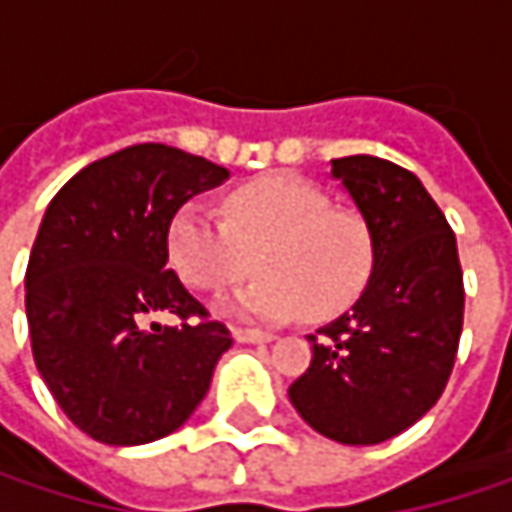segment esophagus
Here are the masks:
<instances>
[{
  "label": "esophagus",
  "mask_w": 512,
  "mask_h": 512,
  "mask_svg": "<svg viewBox=\"0 0 512 512\" xmlns=\"http://www.w3.org/2000/svg\"><path fill=\"white\" fill-rule=\"evenodd\" d=\"M234 341L237 344H269V341H275V335L257 332V329H234Z\"/></svg>",
  "instance_id": "esophagus-1"
}]
</instances>
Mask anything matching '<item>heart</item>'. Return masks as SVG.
Masks as SVG:
<instances>
[{
	"label": "heart",
	"instance_id": "1",
	"mask_svg": "<svg viewBox=\"0 0 512 512\" xmlns=\"http://www.w3.org/2000/svg\"><path fill=\"white\" fill-rule=\"evenodd\" d=\"M216 219L186 201L168 222L165 249L174 272L201 293H219L257 275L225 308L252 320L281 323L302 311L332 320L347 311L373 272L367 222L290 174H266L225 195Z\"/></svg>",
	"mask_w": 512,
	"mask_h": 512
}]
</instances>
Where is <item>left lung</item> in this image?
<instances>
[{
    "label": "left lung",
    "mask_w": 512,
    "mask_h": 512,
    "mask_svg": "<svg viewBox=\"0 0 512 512\" xmlns=\"http://www.w3.org/2000/svg\"><path fill=\"white\" fill-rule=\"evenodd\" d=\"M373 234L356 305L308 335L311 367L290 385L308 427L341 445H379L442 397L462 332L457 237L424 183L379 156L332 159Z\"/></svg>",
    "instance_id": "8db88e82"
}]
</instances>
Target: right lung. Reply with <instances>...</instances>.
Segmentation results:
<instances>
[{
    "label": "right lung",
    "mask_w": 512,
    "mask_h": 512,
    "mask_svg": "<svg viewBox=\"0 0 512 512\" xmlns=\"http://www.w3.org/2000/svg\"><path fill=\"white\" fill-rule=\"evenodd\" d=\"M228 168L168 145H133L73 174L50 201L26 269L32 356L61 412L115 448L189 421L234 344L168 269V222ZM174 313V327L147 326Z\"/></svg>",
    "instance_id": "add662e5"
}]
</instances>
